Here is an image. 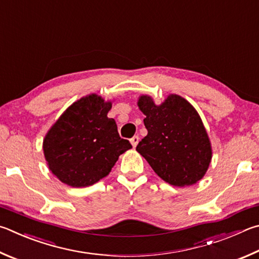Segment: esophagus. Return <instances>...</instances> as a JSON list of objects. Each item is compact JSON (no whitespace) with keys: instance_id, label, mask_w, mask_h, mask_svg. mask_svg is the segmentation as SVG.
Returning a JSON list of instances; mask_svg holds the SVG:
<instances>
[{"instance_id":"obj_1","label":"esophagus","mask_w":259,"mask_h":259,"mask_svg":"<svg viewBox=\"0 0 259 259\" xmlns=\"http://www.w3.org/2000/svg\"><path fill=\"white\" fill-rule=\"evenodd\" d=\"M130 143H131V145L134 146V147H136V146L138 145V143H139V137L138 136H135V137H133L130 139Z\"/></svg>"}]
</instances>
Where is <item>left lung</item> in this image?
Instances as JSON below:
<instances>
[{"label": "left lung", "mask_w": 259, "mask_h": 259, "mask_svg": "<svg viewBox=\"0 0 259 259\" xmlns=\"http://www.w3.org/2000/svg\"><path fill=\"white\" fill-rule=\"evenodd\" d=\"M148 134L136 150L156 175L176 187L191 186L204 178L211 161V144L198 112L186 98L170 94L161 104L140 95Z\"/></svg>", "instance_id": "8db88e82"}]
</instances>
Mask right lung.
Listing matches in <instances>:
<instances>
[{"label": "right lung", "instance_id": "obj_1", "mask_svg": "<svg viewBox=\"0 0 259 259\" xmlns=\"http://www.w3.org/2000/svg\"><path fill=\"white\" fill-rule=\"evenodd\" d=\"M112 101L89 94L72 103L43 140L50 171L64 185L92 186L109 176L121 154L133 148L122 139L114 119L107 117Z\"/></svg>", "mask_w": 259, "mask_h": 259}]
</instances>
